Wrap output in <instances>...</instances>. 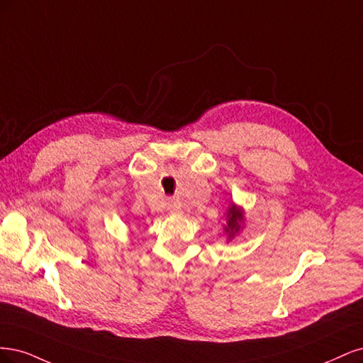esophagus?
<instances>
[{"label": "esophagus", "instance_id": "1", "mask_svg": "<svg viewBox=\"0 0 363 363\" xmlns=\"http://www.w3.org/2000/svg\"><path fill=\"white\" fill-rule=\"evenodd\" d=\"M166 208H167V211H169L170 214H179V213H181V211H179V206L177 205V202L173 201V199H167Z\"/></svg>", "mask_w": 363, "mask_h": 363}]
</instances>
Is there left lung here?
<instances>
[{"mask_svg": "<svg viewBox=\"0 0 363 363\" xmlns=\"http://www.w3.org/2000/svg\"><path fill=\"white\" fill-rule=\"evenodd\" d=\"M244 221V213L242 208L237 206L235 203H232L228 211H226V225H225V232L228 235V240H232L233 237H237L240 230H241V225Z\"/></svg>", "mask_w": 363, "mask_h": 363, "instance_id": "1", "label": "left lung"}]
</instances>
